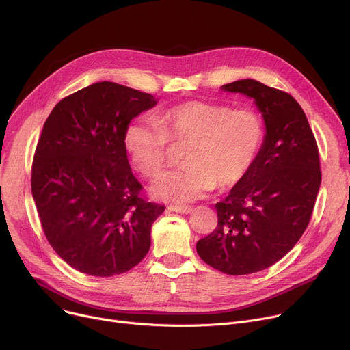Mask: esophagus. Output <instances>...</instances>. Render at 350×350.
<instances>
[{
    "label": "esophagus",
    "mask_w": 350,
    "mask_h": 350,
    "mask_svg": "<svg viewBox=\"0 0 350 350\" xmlns=\"http://www.w3.org/2000/svg\"><path fill=\"white\" fill-rule=\"evenodd\" d=\"M167 209L170 212H176V213H181V215H189L192 212V206H177V205H170L167 206Z\"/></svg>",
    "instance_id": "1"
}]
</instances>
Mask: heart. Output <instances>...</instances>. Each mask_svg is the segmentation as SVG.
I'll use <instances>...</instances> for the list:
<instances>
[{
  "label": "heart",
  "mask_w": 350,
  "mask_h": 350,
  "mask_svg": "<svg viewBox=\"0 0 350 350\" xmlns=\"http://www.w3.org/2000/svg\"><path fill=\"white\" fill-rule=\"evenodd\" d=\"M265 139L262 118L251 109L187 101L163 109L155 122L135 119L124 131L134 167L145 177L157 176L167 163L170 142L187 145L181 169L169 170L151 185L154 196L172 204L204 198L216 184L228 188L254 167Z\"/></svg>",
  "instance_id": "obj_1"
}]
</instances>
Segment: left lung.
<instances>
[{"label": "left lung", "instance_id": "left-lung-1", "mask_svg": "<svg viewBox=\"0 0 350 350\" xmlns=\"http://www.w3.org/2000/svg\"><path fill=\"white\" fill-rule=\"evenodd\" d=\"M221 88L255 99L266 135L251 172L215 205L217 227L196 242V252L221 273L243 275L273 266L302 237L321 170L314 134L292 95L252 79Z\"/></svg>", "mask_w": 350, "mask_h": 350}]
</instances>
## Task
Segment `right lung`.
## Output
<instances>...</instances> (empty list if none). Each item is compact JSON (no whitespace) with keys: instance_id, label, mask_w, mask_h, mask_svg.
Returning <instances> with one entry per match:
<instances>
[{"instance_id":"add662e5","label":"right lung","mask_w":350,"mask_h":350,"mask_svg":"<svg viewBox=\"0 0 350 350\" xmlns=\"http://www.w3.org/2000/svg\"><path fill=\"white\" fill-rule=\"evenodd\" d=\"M155 105L151 94L99 81L61 99L44 123L31 193L49 245L80 273H126L151 247V227L165 206L141 195L124 131Z\"/></svg>"}]
</instances>
